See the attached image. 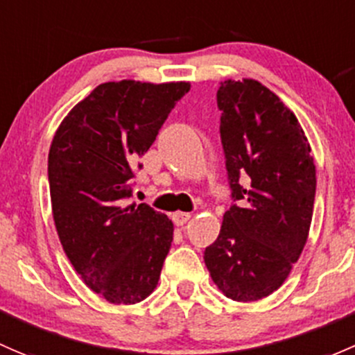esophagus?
<instances>
[{
	"label": "esophagus",
	"mask_w": 355,
	"mask_h": 355,
	"mask_svg": "<svg viewBox=\"0 0 355 355\" xmlns=\"http://www.w3.org/2000/svg\"><path fill=\"white\" fill-rule=\"evenodd\" d=\"M190 218H192V216H190L189 212H182V211H177L171 214V219H173V223L177 226H184Z\"/></svg>",
	"instance_id": "obj_1"
}]
</instances>
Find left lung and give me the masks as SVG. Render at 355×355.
<instances>
[{
	"instance_id": "left-lung-1",
	"label": "left lung",
	"mask_w": 355,
	"mask_h": 355,
	"mask_svg": "<svg viewBox=\"0 0 355 355\" xmlns=\"http://www.w3.org/2000/svg\"><path fill=\"white\" fill-rule=\"evenodd\" d=\"M218 107L230 185L241 206L225 212L204 262L226 297L252 303L284 284L303 252L316 168L294 112L260 81H223Z\"/></svg>"
}]
</instances>
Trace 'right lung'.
Wrapping results in <instances>:
<instances>
[{
  "instance_id": "1",
  "label": "right lung",
  "mask_w": 355,
  "mask_h": 355,
  "mask_svg": "<svg viewBox=\"0 0 355 355\" xmlns=\"http://www.w3.org/2000/svg\"><path fill=\"white\" fill-rule=\"evenodd\" d=\"M189 81L98 85L62 119L49 149L52 218L71 266L112 304L156 289L173 223L146 204L125 206L141 156Z\"/></svg>"
}]
</instances>
